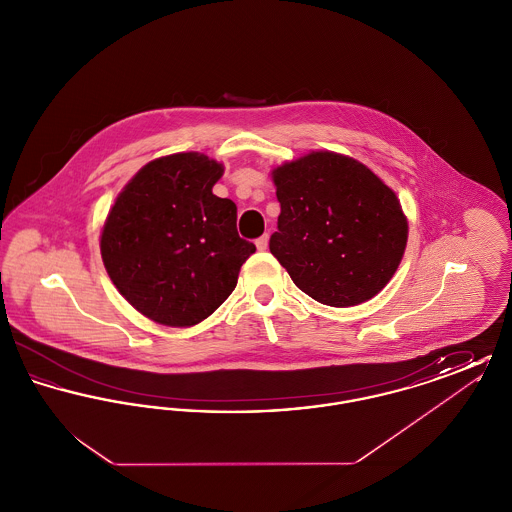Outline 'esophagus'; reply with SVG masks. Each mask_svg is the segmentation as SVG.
I'll return each mask as SVG.
<instances>
[{
	"mask_svg": "<svg viewBox=\"0 0 512 512\" xmlns=\"http://www.w3.org/2000/svg\"><path fill=\"white\" fill-rule=\"evenodd\" d=\"M255 245H257V249H259V251H265L268 247V234H263L261 238H257Z\"/></svg>",
	"mask_w": 512,
	"mask_h": 512,
	"instance_id": "esophagus-1",
	"label": "esophagus"
}]
</instances>
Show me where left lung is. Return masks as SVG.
<instances>
[{"mask_svg": "<svg viewBox=\"0 0 512 512\" xmlns=\"http://www.w3.org/2000/svg\"><path fill=\"white\" fill-rule=\"evenodd\" d=\"M280 201L270 253L318 303L351 307L399 267L407 219L390 188L359 161L315 151L272 172Z\"/></svg>", "mask_w": 512, "mask_h": 512, "instance_id": "1", "label": "left lung"}]
</instances>
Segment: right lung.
Listing matches in <instances>:
<instances>
[{"instance_id":"right-lung-1","label":"right lung","mask_w":512,"mask_h":512,"mask_svg":"<svg viewBox=\"0 0 512 512\" xmlns=\"http://www.w3.org/2000/svg\"><path fill=\"white\" fill-rule=\"evenodd\" d=\"M222 165L199 153L147 163L101 232V257L122 297L167 326H194L234 292L255 245L240 238L236 203L213 194Z\"/></svg>"}]
</instances>
